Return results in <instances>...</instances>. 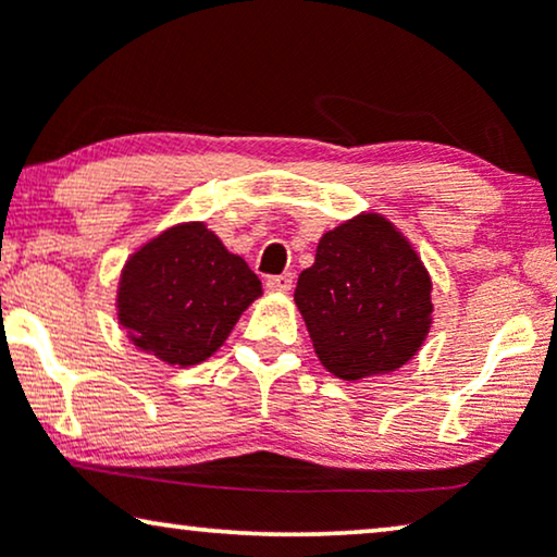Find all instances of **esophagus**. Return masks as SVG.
Returning a JSON list of instances; mask_svg holds the SVG:
<instances>
[{
	"label": "esophagus",
	"mask_w": 557,
	"mask_h": 557,
	"mask_svg": "<svg viewBox=\"0 0 557 557\" xmlns=\"http://www.w3.org/2000/svg\"><path fill=\"white\" fill-rule=\"evenodd\" d=\"M265 286H269L271 292H292L294 276H292V273H281V276H269V278H265Z\"/></svg>",
	"instance_id": "obj_1"
}]
</instances>
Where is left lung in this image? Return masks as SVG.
Wrapping results in <instances>:
<instances>
[{
    "mask_svg": "<svg viewBox=\"0 0 557 557\" xmlns=\"http://www.w3.org/2000/svg\"><path fill=\"white\" fill-rule=\"evenodd\" d=\"M294 301L322 364L342 380L393 372L431 326V278L410 243L380 215L324 233Z\"/></svg>",
    "mask_w": 557,
    "mask_h": 557,
    "instance_id": "left-lung-1",
    "label": "left lung"
}]
</instances>
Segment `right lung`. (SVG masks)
<instances>
[{
    "label": "right lung",
    "instance_id": "obj_1",
    "mask_svg": "<svg viewBox=\"0 0 557 557\" xmlns=\"http://www.w3.org/2000/svg\"><path fill=\"white\" fill-rule=\"evenodd\" d=\"M261 296V281L202 223L164 231L128 258L119 322L136 347L189 368L215 352Z\"/></svg>",
    "mask_w": 557,
    "mask_h": 557
}]
</instances>
